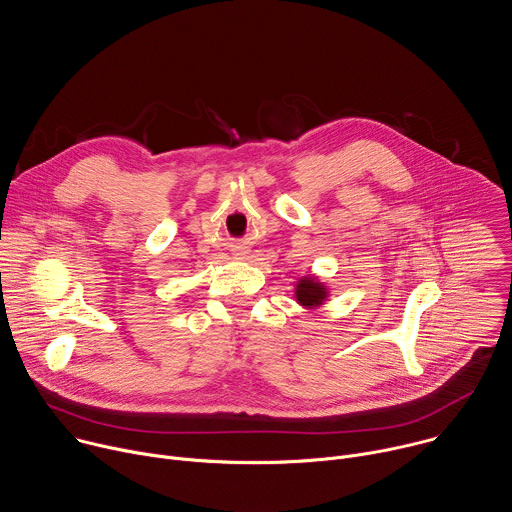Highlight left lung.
Masks as SVG:
<instances>
[{
	"label": "left lung",
	"instance_id": "left-lung-1",
	"mask_svg": "<svg viewBox=\"0 0 512 512\" xmlns=\"http://www.w3.org/2000/svg\"><path fill=\"white\" fill-rule=\"evenodd\" d=\"M328 296V287L316 275L302 277L296 283V302L306 310L320 308L328 300Z\"/></svg>",
	"mask_w": 512,
	"mask_h": 512
}]
</instances>
